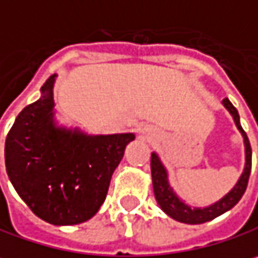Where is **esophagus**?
<instances>
[{"label": "esophagus", "mask_w": 258, "mask_h": 258, "mask_svg": "<svg viewBox=\"0 0 258 258\" xmlns=\"http://www.w3.org/2000/svg\"><path fill=\"white\" fill-rule=\"evenodd\" d=\"M140 131H142L143 134H147V136H152V134L155 133V130L152 128L150 125H146V127H143V128L140 130Z\"/></svg>", "instance_id": "34e87169"}]
</instances>
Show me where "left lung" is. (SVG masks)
I'll return each instance as SVG.
<instances>
[{
	"label": "left lung",
	"instance_id": "1",
	"mask_svg": "<svg viewBox=\"0 0 258 258\" xmlns=\"http://www.w3.org/2000/svg\"><path fill=\"white\" fill-rule=\"evenodd\" d=\"M222 105L228 109V112L232 115L235 125L239 130L242 139H244V147H245V165H244V171L239 176V179L236 181L234 188L231 189L228 194H225L220 200L216 203L207 206V207H192L188 206L185 202H182L169 185V179H168V171L163 166L162 160L158 156V153H152L150 158V168H152V182H153V191H155V197L156 202L160 206V209L171 216L172 219L182 222V223H189V225H199V223H205L209 220L215 219L220 215H223L225 212L231 210L242 197V194L245 192L247 184H248V178L251 172V146L248 142V137L245 134V131L241 127L239 122V115L238 111L235 109V106L229 102V99H223Z\"/></svg>",
	"mask_w": 258,
	"mask_h": 258
}]
</instances>
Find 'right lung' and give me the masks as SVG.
Wrapping results in <instances>:
<instances>
[{"label": "right lung", "instance_id": "1", "mask_svg": "<svg viewBox=\"0 0 258 258\" xmlns=\"http://www.w3.org/2000/svg\"><path fill=\"white\" fill-rule=\"evenodd\" d=\"M16 118L6 139V168L13 187L30 210L52 225H77L93 218L106 199L112 174L133 133L86 134L55 121L53 84Z\"/></svg>", "mask_w": 258, "mask_h": 258}]
</instances>
